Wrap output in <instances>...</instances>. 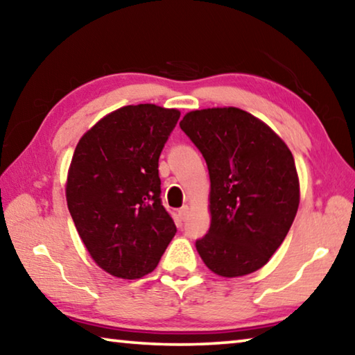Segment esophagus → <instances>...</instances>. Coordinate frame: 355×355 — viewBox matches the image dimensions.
Instances as JSON below:
<instances>
[{"label":"esophagus","instance_id":"esophagus-1","mask_svg":"<svg viewBox=\"0 0 355 355\" xmlns=\"http://www.w3.org/2000/svg\"><path fill=\"white\" fill-rule=\"evenodd\" d=\"M189 207L187 206H184L182 209H179L178 211V217H179V220H181V222H185V220H187V217H189Z\"/></svg>","mask_w":355,"mask_h":355}]
</instances>
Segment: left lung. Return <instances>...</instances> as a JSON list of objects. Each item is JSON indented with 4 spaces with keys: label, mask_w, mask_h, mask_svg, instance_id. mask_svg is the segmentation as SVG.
<instances>
[{
    "label": "left lung",
    "mask_w": 355,
    "mask_h": 355,
    "mask_svg": "<svg viewBox=\"0 0 355 355\" xmlns=\"http://www.w3.org/2000/svg\"><path fill=\"white\" fill-rule=\"evenodd\" d=\"M181 129L205 157L211 228L196 241L202 263L225 278L269 263L294 222L300 184L286 143L236 107L193 110Z\"/></svg>",
    "instance_id": "obj_1"
}]
</instances>
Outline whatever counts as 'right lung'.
<instances>
[{"mask_svg": "<svg viewBox=\"0 0 355 355\" xmlns=\"http://www.w3.org/2000/svg\"><path fill=\"white\" fill-rule=\"evenodd\" d=\"M181 112L125 105L80 138L67 171L66 200L94 263L137 280L153 272L176 225L160 202L159 157Z\"/></svg>", "mask_w": 355, "mask_h": 355, "instance_id": "right-lung-1", "label": "right lung"}]
</instances>
